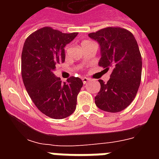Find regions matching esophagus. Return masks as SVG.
Returning a JSON list of instances; mask_svg holds the SVG:
<instances>
[{"label":"esophagus","instance_id":"obj_1","mask_svg":"<svg viewBox=\"0 0 159 159\" xmlns=\"http://www.w3.org/2000/svg\"><path fill=\"white\" fill-rule=\"evenodd\" d=\"M82 80H83V83H84V84H87V83H88V81L90 80V79L88 78V77H83Z\"/></svg>","mask_w":159,"mask_h":159}]
</instances>
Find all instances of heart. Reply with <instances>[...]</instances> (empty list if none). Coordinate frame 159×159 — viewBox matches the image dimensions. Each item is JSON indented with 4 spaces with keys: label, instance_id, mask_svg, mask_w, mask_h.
Instances as JSON below:
<instances>
[{
    "label": "heart",
    "instance_id": "heart-1",
    "mask_svg": "<svg viewBox=\"0 0 159 159\" xmlns=\"http://www.w3.org/2000/svg\"><path fill=\"white\" fill-rule=\"evenodd\" d=\"M84 42H85V41H84Z\"/></svg>",
    "mask_w": 159,
    "mask_h": 159
}]
</instances>
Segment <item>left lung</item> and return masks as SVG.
Returning <instances> with one entry per match:
<instances>
[{
    "label": "left lung",
    "mask_w": 159,
    "mask_h": 159,
    "mask_svg": "<svg viewBox=\"0 0 159 159\" xmlns=\"http://www.w3.org/2000/svg\"><path fill=\"white\" fill-rule=\"evenodd\" d=\"M88 36L100 45L99 65L112 69L107 83L99 80L95 105L104 111H121L134 100L141 83L142 57L137 41L130 31L120 27L105 28Z\"/></svg>",
    "instance_id": "left-lung-1"
}]
</instances>
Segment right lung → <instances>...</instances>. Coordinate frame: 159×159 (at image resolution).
<instances>
[{
    "instance_id": "obj_1",
    "label": "right lung",
    "mask_w": 159,
    "mask_h": 159,
    "mask_svg": "<svg viewBox=\"0 0 159 159\" xmlns=\"http://www.w3.org/2000/svg\"><path fill=\"white\" fill-rule=\"evenodd\" d=\"M78 32L63 33L43 27L28 36L21 54V75L26 91L39 111L55 119L71 116L76 108L83 81L71 76L62 83L56 66L65 61L64 47Z\"/></svg>"
}]
</instances>
